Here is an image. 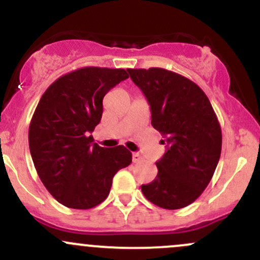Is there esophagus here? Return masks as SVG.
I'll return each mask as SVG.
<instances>
[{
    "instance_id": "1",
    "label": "esophagus",
    "mask_w": 260,
    "mask_h": 260,
    "mask_svg": "<svg viewBox=\"0 0 260 260\" xmlns=\"http://www.w3.org/2000/svg\"><path fill=\"white\" fill-rule=\"evenodd\" d=\"M143 161V156H141L140 154H138V152H134L133 154V162H140Z\"/></svg>"
}]
</instances>
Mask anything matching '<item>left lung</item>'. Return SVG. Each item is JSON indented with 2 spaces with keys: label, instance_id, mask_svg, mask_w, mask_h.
Returning <instances> with one entry per match:
<instances>
[{
  "label": "left lung",
  "instance_id": "1",
  "mask_svg": "<svg viewBox=\"0 0 260 260\" xmlns=\"http://www.w3.org/2000/svg\"><path fill=\"white\" fill-rule=\"evenodd\" d=\"M148 99L151 125L168 150L156 161L157 175L141 185L152 204L181 209L210 183L221 152V129L209 99L188 77L161 68L127 69Z\"/></svg>",
  "mask_w": 260,
  "mask_h": 260
}]
</instances>
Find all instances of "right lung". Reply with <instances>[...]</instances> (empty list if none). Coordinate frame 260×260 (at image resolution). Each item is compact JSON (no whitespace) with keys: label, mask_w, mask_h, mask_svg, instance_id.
<instances>
[{"label":"right lung","mask_w":260,"mask_h":260,"mask_svg":"<svg viewBox=\"0 0 260 260\" xmlns=\"http://www.w3.org/2000/svg\"><path fill=\"white\" fill-rule=\"evenodd\" d=\"M129 77L124 69L87 66L58 77L40 99L28 129L34 165L45 188L65 207L91 209L108 198L112 178L130 165L125 146L101 148L91 135L103 99Z\"/></svg>","instance_id":"obj_1"}]
</instances>
